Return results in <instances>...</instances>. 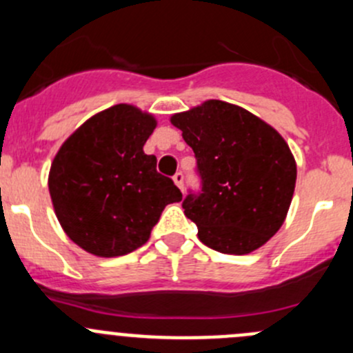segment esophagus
Instances as JSON below:
<instances>
[{
  "label": "esophagus",
  "instance_id": "34e87169",
  "mask_svg": "<svg viewBox=\"0 0 353 353\" xmlns=\"http://www.w3.org/2000/svg\"><path fill=\"white\" fill-rule=\"evenodd\" d=\"M174 183H176V186L179 188L181 191H184V174L183 172H176L174 174Z\"/></svg>",
  "mask_w": 353,
  "mask_h": 353
}]
</instances>
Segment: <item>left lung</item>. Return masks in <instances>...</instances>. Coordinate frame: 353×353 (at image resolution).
Masks as SVG:
<instances>
[{
    "instance_id": "8db88e82",
    "label": "left lung",
    "mask_w": 353,
    "mask_h": 353,
    "mask_svg": "<svg viewBox=\"0 0 353 353\" xmlns=\"http://www.w3.org/2000/svg\"><path fill=\"white\" fill-rule=\"evenodd\" d=\"M170 121L196 159L199 190H190L183 208L199 241L223 254L261 248L282 227L294 194L297 167L285 140L249 110L222 101Z\"/></svg>"
}]
</instances>
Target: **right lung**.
<instances>
[{
  "instance_id": "1",
  "label": "right lung",
  "mask_w": 353,
  "mask_h": 353,
  "mask_svg": "<svg viewBox=\"0 0 353 353\" xmlns=\"http://www.w3.org/2000/svg\"><path fill=\"white\" fill-rule=\"evenodd\" d=\"M154 116L117 104L85 121L63 143L49 172L56 216L71 241L95 256H123L143 245L169 203L183 193L157 172L143 145Z\"/></svg>"
}]
</instances>
